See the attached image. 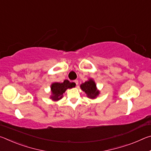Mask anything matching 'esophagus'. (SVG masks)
I'll return each mask as SVG.
<instances>
[{
  "instance_id": "obj_1",
  "label": "esophagus",
  "mask_w": 151,
  "mask_h": 151,
  "mask_svg": "<svg viewBox=\"0 0 151 151\" xmlns=\"http://www.w3.org/2000/svg\"><path fill=\"white\" fill-rule=\"evenodd\" d=\"M74 83H75L76 85V86H77L78 85V80H75L74 81Z\"/></svg>"
}]
</instances>
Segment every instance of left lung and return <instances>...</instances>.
<instances>
[{"instance_id": "left-lung-1", "label": "left lung", "mask_w": 151, "mask_h": 151, "mask_svg": "<svg viewBox=\"0 0 151 151\" xmlns=\"http://www.w3.org/2000/svg\"><path fill=\"white\" fill-rule=\"evenodd\" d=\"M81 88L86 94L88 98L91 99L96 98V96L100 93L99 91L97 90L95 82L91 78L81 84Z\"/></svg>"}]
</instances>
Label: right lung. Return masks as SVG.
Wrapping results in <instances>:
<instances>
[{
  "mask_svg": "<svg viewBox=\"0 0 151 151\" xmlns=\"http://www.w3.org/2000/svg\"><path fill=\"white\" fill-rule=\"evenodd\" d=\"M76 84L75 83H70L69 81L65 80L63 83H53L50 86L52 96L50 99L52 100L57 101L63 98V93L66 91V89L75 87Z\"/></svg>",
  "mask_w": 151,
  "mask_h": 151,
  "instance_id": "right-lung-1",
  "label": "right lung"
}]
</instances>
